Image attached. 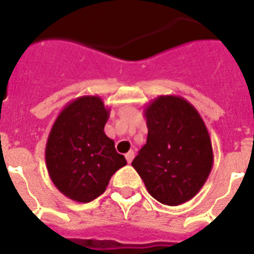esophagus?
I'll return each instance as SVG.
<instances>
[{"instance_id": "esophagus-1", "label": "esophagus", "mask_w": 254, "mask_h": 254, "mask_svg": "<svg viewBox=\"0 0 254 254\" xmlns=\"http://www.w3.org/2000/svg\"><path fill=\"white\" fill-rule=\"evenodd\" d=\"M125 158H127V163H130L131 161H133V158H134V151L130 150L129 153H127V155H125Z\"/></svg>"}]
</instances>
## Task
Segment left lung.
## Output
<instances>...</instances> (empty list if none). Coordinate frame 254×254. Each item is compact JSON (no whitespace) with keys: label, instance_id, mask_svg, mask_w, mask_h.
<instances>
[{"label":"left lung","instance_id":"1","mask_svg":"<svg viewBox=\"0 0 254 254\" xmlns=\"http://www.w3.org/2000/svg\"><path fill=\"white\" fill-rule=\"evenodd\" d=\"M143 112L147 139L131 166L159 203H186L200 191L212 170V143L204 121L181 96H159Z\"/></svg>","mask_w":254,"mask_h":254}]
</instances>
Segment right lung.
<instances>
[{
    "label": "right lung",
    "mask_w": 254,
    "mask_h": 254,
    "mask_svg": "<svg viewBox=\"0 0 254 254\" xmlns=\"http://www.w3.org/2000/svg\"><path fill=\"white\" fill-rule=\"evenodd\" d=\"M109 108L99 96H81L63 108L46 143V166L63 195L88 203L107 190L112 175L127 165L105 134Z\"/></svg>",
    "instance_id": "right-lung-1"
}]
</instances>
